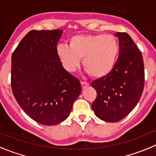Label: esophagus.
I'll list each match as a JSON object with an SVG mask.
<instances>
[{
    "mask_svg": "<svg viewBox=\"0 0 156 156\" xmlns=\"http://www.w3.org/2000/svg\"><path fill=\"white\" fill-rule=\"evenodd\" d=\"M89 84L88 83V82H81V86H82V89H84V88L87 87V86H89Z\"/></svg>",
    "mask_w": 156,
    "mask_h": 156,
    "instance_id": "1",
    "label": "esophagus"
}]
</instances>
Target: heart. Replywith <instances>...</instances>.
Wrapping results in <instances>:
<instances>
[{
  "label": "heart",
  "mask_w": 156,
  "mask_h": 156,
  "mask_svg": "<svg viewBox=\"0 0 156 156\" xmlns=\"http://www.w3.org/2000/svg\"><path fill=\"white\" fill-rule=\"evenodd\" d=\"M69 47L58 45L56 52L62 65L73 72L82 59L84 68L90 76L102 78L115 67L120 46L117 37L112 34H78L70 37Z\"/></svg>",
  "instance_id": "heart-1"
}]
</instances>
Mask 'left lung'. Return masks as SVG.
I'll use <instances>...</instances> for the list:
<instances>
[{"mask_svg": "<svg viewBox=\"0 0 156 156\" xmlns=\"http://www.w3.org/2000/svg\"><path fill=\"white\" fill-rule=\"evenodd\" d=\"M115 36L120 46L115 67L108 76L91 83L97 93L92 104L93 112L109 122L119 121L130 113L140 101L144 86L141 52L128 34L119 32Z\"/></svg>", "mask_w": 156, "mask_h": 156, "instance_id": "8db88e82", "label": "left lung"}]
</instances>
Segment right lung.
Wrapping results in <instances>:
<instances>
[{
  "label": "right lung",
  "instance_id": "add662e5",
  "mask_svg": "<svg viewBox=\"0 0 156 156\" xmlns=\"http://www.w3.org/2000/svg\"><path fill=\"white\" fill-rule=\"evenodd\" d=\"M62 30H30L12 55L11 86L29 117L45 126L68 117L82 92L78 78L67 72L57 55Z\"/></svg>",
  "mask_w": 156,
  "mask_h": 156
}]
</instances>
